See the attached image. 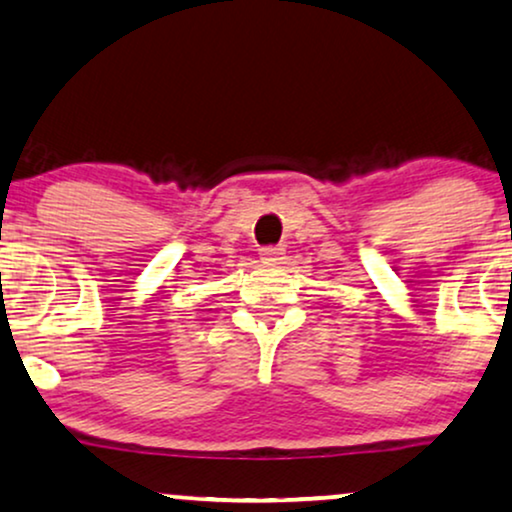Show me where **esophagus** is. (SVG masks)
Masks as SVG:
<instances>
[{
  "mask_svg": "<svg viewBox=\"0 0 512 512\" xmlns=\"http://www.w3.org/2000/svg\"><path fill=\"white\" fill-rule=\"evenodd\" d=\"M283 255H286V250H283V248H262L260 250V260L262 262H281Z\"/></svg>",
  "mask_w": 512,
  "mask_h": 512,
  "instance_id": "esophagus-1",
  "label": "esophagus"
}]
</instances>
